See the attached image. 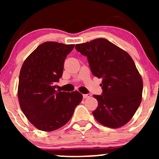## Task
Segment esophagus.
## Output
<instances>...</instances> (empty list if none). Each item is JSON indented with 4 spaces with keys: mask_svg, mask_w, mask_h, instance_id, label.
<instances>
[{
    "mask_svg": "<svg viewBox=\"0 0 159 159\" xmlns=\"http://www.w3.org/2000/svg\"><path fill=\"white\" fill-rule=\"evenodd\" d=\"M91 96V94L90 93H87V94H84L83 95V98H90Z\"/></svg>",
    "mask_w": 159,
    "mask_h": 159,
    "instance_id": "esophagus-1",
    "label": "esophagus"
}]
</instances>
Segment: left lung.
<instances>
[{"instance_id": "obj_1", "label": "left lung", "mask_w": 159, "mask_h": 159, "mask_svg": "<svg viewBox=\"0 0 159 159\" xmlns=\"http://www.w3.org/2000/svg\"><path fill=\"white\" fill-rule=\"evenodd\" d=\"M75 49L87 57L93 75L102 78V95L93 112L103 125L116 129L125 125L135 114L142 99L143 81L135 63L126 52L106 39L78 44Z\"/></svg>"}]
</instances>
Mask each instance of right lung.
<instances>
[{"mask_svg": "<svg viewBox=\"0 0 159 159\" xmlns=\"http://www.w3.org/2000/svg\"><path fill=\"white\" fill-rule=\"evenodd\" d=\"M74 46L45 42L27 57L21 66L18 89L20 107L39 130L52 132L64 125L83 98L78 91L56 90L66 57Z\"/></svg>", "mask_w": 159, "mask_h": 159, "instance_id": "obj_1", "label": "right lung"}]
</instances>
